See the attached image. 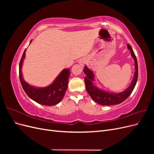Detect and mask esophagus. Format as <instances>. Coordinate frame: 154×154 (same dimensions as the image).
<instances>
[{
  "mask_svg": "<svg viewBox=\"0 0 154 154\" xmlns=\"http://www.w3.org/2000/svg\"><path fill=\"white\" fill-rule=\"evenodd\" d=\"M79 63H80V65L82 67H83L85 63V60L84 59H82L80 60V62H79Z\"/></svg>",
  "mask_w": 154,
  "mask_h": 154,
  "instance_id": "esophagus-1",
  "label": "esophagus"
}]
</instances>
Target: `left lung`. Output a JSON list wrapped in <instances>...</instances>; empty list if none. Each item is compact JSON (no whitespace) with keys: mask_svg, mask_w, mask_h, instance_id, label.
I'll use <instances>...</instances> for the list:
<instances>
[{"mask_svg":"<svg viewBox=\"0 0 154 154\" xmlns=\"http://www.w3.org/2000/svg\"><path fill=\"white\" fill-rule=\"evenodd\" d=\"M127 48L130 50L132 57L134 60L135 72L130 85L122 92H111L98 88L95 84L94 72L91 71L90 69H88L87 66H85L84 69H83V72L86 75L84 80L87 91L91 97V98L101 105H114L122 103L131 94L135 86L136 85L138 77V66L137 58L130 44H127Z\"/></svg>","mask_w":154,"mask_h":154,"instance_id":"obj_1","label":"left lung"}]
</instances>
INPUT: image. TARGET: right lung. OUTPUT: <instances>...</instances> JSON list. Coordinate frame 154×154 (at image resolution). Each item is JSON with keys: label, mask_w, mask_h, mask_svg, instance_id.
<instances>
[{"label": "right lung", "mask_w": 154, "mask_h": 154, "mask_svg": "<svg viewBox=\"0 0 154 154\" xmlns=\"http://www.w3.org/2000/svg\"><path fill=\"white\" fill-rule=\"evenodd\" d=\"M26 49L22 54L19 65V77L23 89L31 100L40 105L46 106L57 105L63 100L67 88L69 78L71 74L70 69H64L62 70L53 83L47 87H37L31 85L24 80L22 72V65L26 57Z\"/></svg>", "instance_id": "right-lung-1"}]
</instances>
